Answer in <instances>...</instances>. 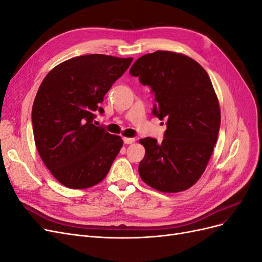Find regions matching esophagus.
<instances>
[{
	"label": "esophagus",
	"instance_id": "1",
	"mask_svg": "<svg viewBox=\"0 0 262 262\" xmlns=\"http://www.w3.org/2000/svg\"><path fill=\"white\" fill-rule=\"evenodd\" d=\"M136 142V139L134 138H123V143L124 144H132Z\"/></svg>",
	"mask_w": 262,
	"mask_h": 262
}]
</instances>
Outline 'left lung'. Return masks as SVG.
Listing matches in <instances>:
<instances>
[{
    "label": "left lung",
    "instance_id": "8db88e82",
    "mask_svg": "<svg viewBox=\"0 0 262 262\" xmlns=\"http://www.w3.org/2000/svg\"><path fill=\"white\" fill-rule=\"evenodd\" d=\"M130 73L150 86L152 114L167 125L161 144L140 140L145 147L140 177L157 191H185L202 176L219 136L220 104L207 71L186 54L158 50L142 55Z\"/></svg>",
    "mask_w": 262,
    "mask_h": 262
}]
</instances>
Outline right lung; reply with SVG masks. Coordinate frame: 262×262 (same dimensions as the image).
<instances>
[{
    "label": "right lung",
    "mask_w": 262,
    "mask_h": 262,
    "mask_svg": "<svg viewBox=\"0 0 262 262\" xmlns=\"http://www.w3.org/2000/svg\"><path fill=\"white\" fill-rule=\"evenodd\" d=\"M133 58L86 54L54 67L39 86L31 113L35 143L60 184L86 189L104 179L123 142L94 125V113Z\"/></svg>",
    "instance_id": "add662e5"
}]
</instances>
